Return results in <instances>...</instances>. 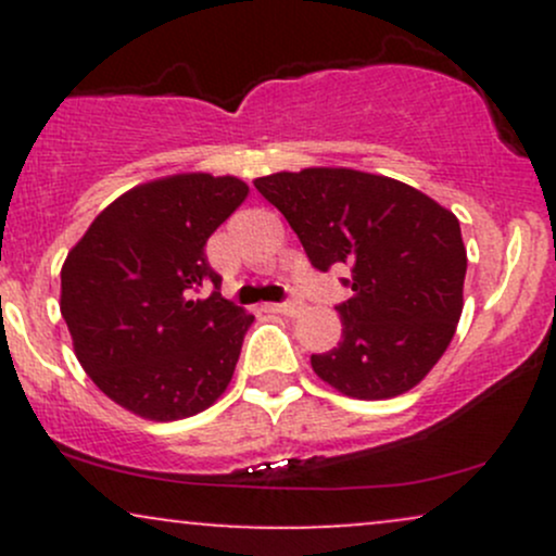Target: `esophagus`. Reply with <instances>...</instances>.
Segmentation results:
<instances>
[{
	"instance_id": "1",
	"label": "esophagus",
	"mask_w": 556,
	"mask_h": 556,
	"mask_svg": "<svg viewBox=\"0 0 556 556\" xmlns=\"http://www.w3.org/2000/svg\"><path fill=\"white\" fill-rule=\"evenodd\" d=\"M274 314H282V316H300V311H303V305L298 303V300H290V303H279V305H271Z\"/></svg>"
}]
</instances>
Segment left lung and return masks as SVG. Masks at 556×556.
<instances>
[{"label":"left lung","instance_id":"8db88e82","mask_svg":"<svg viewBox=\"0 0 556 556\" xmlns=\"http://www.w3.org/2000/svg\"><path fill=\"white\" fill-rule=\"evenodd\" d=\"M311 264L350 266L342 340L311 355L316 376L355 400H389L426 379L455 337L468 269L460 222L413 185L350 167L274 172L253 182Z\"/></svg>","mask_w":556,"mask_h":556}]
</instances>
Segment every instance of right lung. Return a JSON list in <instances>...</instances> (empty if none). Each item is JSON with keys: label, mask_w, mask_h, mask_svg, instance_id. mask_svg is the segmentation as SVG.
<instances>
[{"label": "right lung", "mask_w": 556, "mask_h": 556, "mask_svg": "<svg viewBox=\"0 0 556 556\" xmlns=\"http://www.w3.org/2000/svg\"><path fill=\"white\" fill-rule=\"evenodd\" d=\"M248 198L238 177L180 172L114 198L62 264L60 311L83 371L146 420H180L225 394L253 316L219 290L206 240Z\"/></svg>", "instance_id": "add662e5"}]
</instances>
